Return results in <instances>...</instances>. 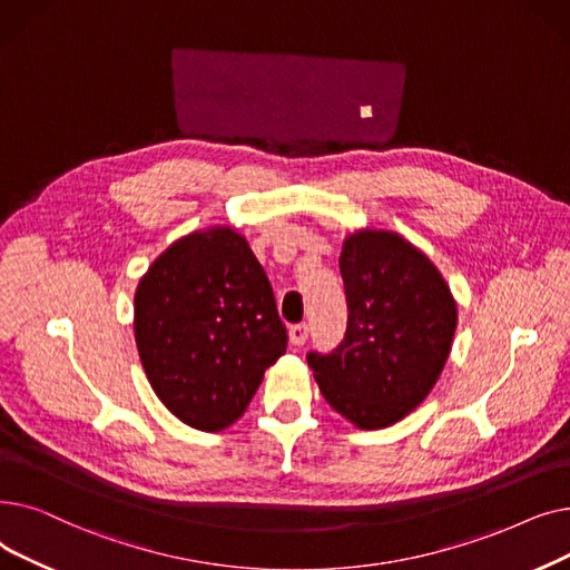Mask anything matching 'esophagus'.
Masks as SVG:
<instances>
[{"mask_svg": "<svg viewBox=\"0 0 570 570\" xmlns=\"http://www.w3.org/2000/svg\"><path fill=\"white\" fill-rule=\"evenodd\" d=\"M306 338H308V324H306V322L294 324V327L289 330V341H292V345H294V347H302V345L306 343Z\"/></svg>", "mask_w": 570, "mask_h": 570, "instance_id": "obj_1", "label": "esophagus"}]
</instances>
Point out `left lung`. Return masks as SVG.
I'll list each match as a JSON object with an SVG mask.
<instances>
[{"mask_svg":"<svg viewBox=\"0 0 570 570\" xmlns=\"http://www.w3.org/2000/svg\"><path fill=\"white\" fill-rule=\"evenodd\" d=\"M347 330L330 355L311 352L322 396L360 429H385L429 396L445 368L456 302L433 262L396 232L357 229L338 259Z\"/></svg>","mask_w":570,"mask_h":570,"instance_id":"1","label":"left lung"}]
</instances>
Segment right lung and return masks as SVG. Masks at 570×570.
Wrapping results in <instances>:
<instances>
[{
    "instance_id": "1",
    "label": "right lung",
    "mask_w": 570,
    "mask_h": 570,
    "mask_svg": "<svg viewBox=\"0 0 570 570\" xmlns=\"http://www.w3.org/2000/svg\"><path fill=\"white\" fill-rule=\"evenodd\" d=\"M134 338L157 399L199 431L246 413L287 350L274 289L229 225L174 240L148 266L134 294Z\"/></svg>"
}]
</instances>
